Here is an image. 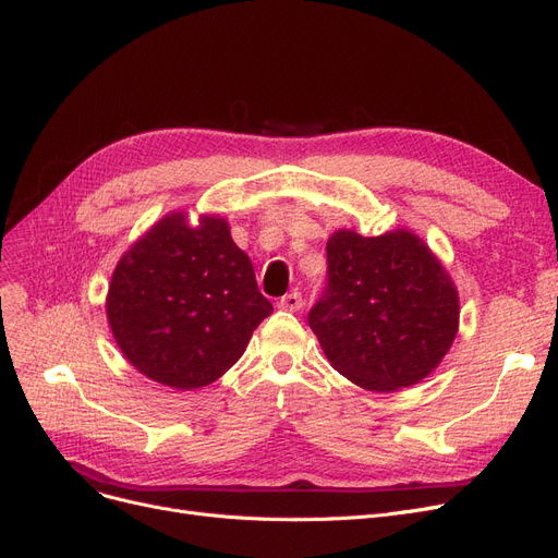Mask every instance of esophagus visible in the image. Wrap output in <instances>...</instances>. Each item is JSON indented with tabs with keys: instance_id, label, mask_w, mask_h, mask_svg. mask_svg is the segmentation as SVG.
Returning a JSON list of instances; mask_svg holds the SVG:
<instances>
[{
	"instance_id": "obj_1",
	"label": "esophagus",
	"mask_w": 558,
	"mask_h": 558,
	"mask_svg": "<svg viewBox=\"0 0 558 558\" xmlns=\"http://www.w3.org/2000/svg\"><path fill=\"white\" fill-rule=\"evenodd\" d=\"M282 311H290V313H296V311H301L303 307V296H301V292H290V294H284L282 299H280V303H278Z\"/></svg>"
}]
</instances>
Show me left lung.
<instances>
[{"instance_id":"obj_1","label":"left lung","mask_w":558,"mask_h":558,"mask_svg":"<svg viewBox=\"0 0 558 558\" xmlns=\"http://www.w3.org/2000/svg\"><path fill=\"white\" fill-rule=\"evenodd\" d=\"M326 264V290L307 324L338 373L379 393L425 379L460 324L458 290L429 247L407 230H338Z\"/></svg>"}]
</instances>
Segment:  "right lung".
I'll return each instance as SVG.
<instances>
[{
  "instance_id": "obj_1",
  "label": "right lung",
  "mask_w": 558,
  "mask_h": 558,
  "mask_svg": "<svg viewBox=\"0 0 558 558\" xmlns=\"http://www.w3.org/2000/svg\"><path fill=\"white\" fill-rule=\"evenodd\" d=\"M112 336L144 377L177 390L214 384L245 352L274 305L230 225L174 211L123 255L108 290Z\"/></svg>"
}]
</instances>
